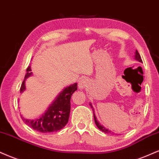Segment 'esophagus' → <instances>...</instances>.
Segmentation results:
<instances>
[{
  "label": "esophagus",
  "mask_w": 159,
  "mask_h": 159,
  "mask_svg": "<svg viewBox=\"0 0 159 159\" xmlns=\"http://www.w3.org/2000/svg\"><path fill=\"white\" fill-rule=\"evenodd\" d=\"M78 86H79V88H81V89H83V88H84L87 86V83H86L85 80L84 78H81L80 80L79 83H78Z\"/></svg>",
  "instance_id": "1"
}]
</instances>
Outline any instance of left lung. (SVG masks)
I'll use <instances>...</instances> for the list:
<instances>
[{"instance_id": "left-lung-1", "label": "left lung", "mask_w": 159, "mask_h": 159, "mask_svg": "<svg viewBox=\"0 0 159 159\" xmlns=\"http://www.w3.org/2000/svg\"><path fill=\"white\" fill-rule=\"evenodd\" d=\"M135 59H136V60H138L139 61V62H142V60H141V56H140V55H139V52H138L137 50H136V52H135ZM90 104V106L92 107V104ZM92 108H93V107H92ZM93 116H94V119H95V124H96V126L97 127H98V128L99 129H100V130H101V131H103V132H104L105 133H110L111 132L109 130V129H106V128H105L104 127H103L102 125H101L100 124H99V122L97 121V118H96V117H95V113L94 112H93Z\"/></svg>"}]
</instances>
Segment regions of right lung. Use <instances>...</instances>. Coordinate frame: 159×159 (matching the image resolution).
<instances>
[{
    "label": "right lung",
    "instance_id": "1",
    "mask_svg": "<svg viewBox=\"0 0 159 159\" xmlns=\"http://www.w3.org/2000/svg\"><path fill=\"white\" fill-rule=\"evenodd\" d=\"M31 75V68L29 66L26 69V74L20 87V93L26 89L25 80ZM77 89V83L66 87L41 117L35 120H27L21 116L23 121L33 129L41 133H52L60 130L66 126L69 121L70 112V98Z\"/></svg>",
    "mask_w": 159,
    "mask_h": 159
}]
</instances>
